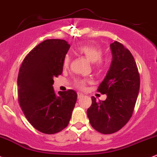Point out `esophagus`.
<instances>
[{"label": "esophagus", "instance_id": "esophagus-1", "mask_svg": "<svg viewBox=\"0 0 157 157\" xmlns=\"http://www.w3.org/2000/svg\"><path fill=\"white\" fill-rule=\"evenodd\" d=\"M82 96H83V94H82V93H80V92L77 93V98H78V99L79 98H81Z\"/></svg>", "mask_w": 157, "mask_h": 157}]
</instances>
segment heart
<instances>
[{"label": "heart", "mask_w": 157, "mask_h": 157, "mask_svg": "<svg viewBox=\"0 0 157 157\" xmlns=\"http://www.w3.org/2000/svg\"><path fill=\"white\" fill-rule=\"evenodd\" d=\"M75 51L78 54L85 56L86 59L94 64V67L97 70H101L104 68V63L101 59L103 55L102 50L96 46L89 44H81L76 48ZM71 62V57L68 54L65 55L63 60V65L64 68H68ZM89 81L86 79H76L75 86L80 89H84L86 87L87 83Z\"/></svg>", "instance_id": "heart-1"}]
</instances>
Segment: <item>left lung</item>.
<instances>
[{
	"label": "left lung",
	"instance_id": "left-lung-1",
	"mask_svg": "<svg viewBox=\"0 0 157 157\" xmlns=\"http://www.w3.org/2000/svg\"><path fill=\"white\" fill-rule=\"evenodd\" d=\"M110 48L113 61L98 89L107 98L97 101L92 97V105L87 109L92 127L103 134L118 131L129 121L140 86L139 71L130 51L117 41L110 44Z\"/></svg>",
	"mask_w": 157,
	"mask_h": 157
}]
</instances>
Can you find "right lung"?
<instances>
[{
    "mask_svg": "<svg viewBox=\"0 0 157 157\" xmlns=\"http://www.w3.org/2000/svg\"><path fill=\"white\" fill-rule=\"evenodd\" d=\"M70 44L63 39H47L25 56L18 76V103L34 128L45 134L68 126L77 101L72 89L55 94L53 78L63 73V60Z\"/></svg>",
    "mask_w": 157,
    "mask_h": 157,
    "instance_id": "obj_1",
    "label": "right lung"
}]
</instances>
